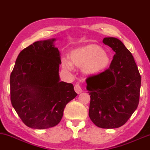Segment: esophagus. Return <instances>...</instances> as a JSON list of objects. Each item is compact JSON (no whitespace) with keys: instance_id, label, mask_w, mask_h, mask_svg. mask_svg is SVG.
Here are the masks:
<instances>
[{"instance_id":"34e87169","label":"esophagus","mask_w":150,"mask_h":150,"mask_svg":"<svg viewBox=\"0 0 150 150\" xmlns=\"http://www.w3.org/2000/svg\"><path fill=\"white\" fill-rule=\"evenodd\" d=\"M74 89L76 91V93H80L82 91V89L81 88V86L79 83H76L74 86Z\"/></svg>"}]
</instances>
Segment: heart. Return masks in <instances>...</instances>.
I'll list each match as a JSON object with an SVG mask.
<instances>
[{"label":"heart","instance_id":"obj_1","mask_svg":"<svg viewBox=\"0 0 150 150\" xmlns=\"http://www.w3.org/2000/svg\"><path fill=\"white\" fill-rule=\"evenodd\" d=\"M71 59L67 57L62 59V67L67 71H73L75 66L83 68V72L88 75L100 74L108 68L110 57L106 51L100 46L89 44L75 49L70 54Z\"/></svg>","mask_w":150,"mask_h":150}]
</instances>
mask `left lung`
Instances as JSON below:
<instances>
[{"mask_svg":"<svg viewBox=\"0 0 150 150\" xmlns=\"http://www.w3.org/2000/svg\"><path fill=\"white\" fill-rule=\"evenodd\" d=\"M103 43L115 52L110 67L87 79L89 116L97 127L115 129L125 124L139 104L141 75L132 54L115 38Z\"/></svg>","mask_w":150,"mask_h":150,"instance_id":"8db88e82","label":"left lung"}]
</instances>
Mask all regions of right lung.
<instances>
[{"label": "right lung", "instance_id": "1", "mask_svg": "<svg viewBox=\"0 0 150 150\" xmlns=\"http://www.w3.org/2000/svg\"><path fill=\"white\" fill-rule=\"evenodd\" d=\"M55 40L38 41L24 48L10 76L11 104L30 128L56 126L67 104L77 96L73 84L60 81L61 61Z\"/></svg>", "mask_w": 150, "mask_h": 150}]
</instances>
